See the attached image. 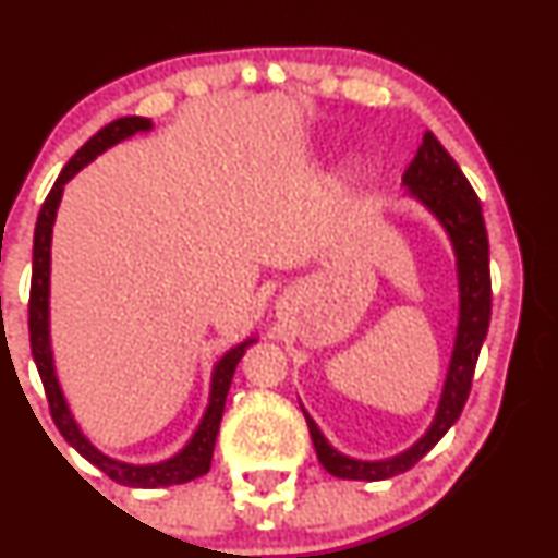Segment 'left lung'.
I'll list each match as a JSON object with an SVG mask.
<instances>
[{"label": "left lung", "instance_id": "left-lung-1", "mask_svg": "<svg viewBox=\"0 0 558 558\" xmlns=\"http://www.w3.org/2000/svg\"><path fill=\"white\" fill-rule=\"evenodd\" d=\"M403 185L422 207L433 213L435 220L444 226L457 254L459 272V325L457 341H453L451 364H448L446 386L440 393L438 412L427 433L399 457L380 459V462H362L336 451L328 444L315 420L304 412L310 425L312 444L317 459L330 475L343 480H388L401 472L412 470L430 448L448 433V427L462 414L466 396L472 388V375L483 349L490 325V265H488V230H485L483 207L464 172L453 162V157L440 146V141L430 131L422 136V144L412 165L403 172Z\"/></svg>", "mask_w": 558, "mask_h": 558}]
</instances>
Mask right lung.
Masks as SVG:
<instances>
[{"instance_id": "obj_1", "label": "right lung", "mask_w": 558, "mask_h": 558, "mask_svg": "<svg viewBox=\"0 0 558 558\" xmlns=\"http://www.w3.org/2000/svg\"><path fill=\"white\" fill-rule=\"evenodd\" d=\"M138 131H151L149 118H120L112 120L110 125L101 128L99 133H94L86 144L75 151L73 159L62 168L60 178H57L52 191H49L47 202L41 204V213L36 220V233H34V275H31V301H28V330H31V354L41 375L44 390H47L49 412L57 430L62 433V438L68 440L83 459H88L94 466H99L107 477H112L114 483L131 485V488H168V485H181L189 480H196L207 475L209 464H213V451L217 433H220V420L226 412V396L233 380L235 367H239L243 351L248 349L257 338H246V341L233 345L220 356V362L215 364L213 373V388H209V403L207 412H204L202 422L191 435V440L185 444L175 457L165 459L157 464H128L110 459L107 453H101L99 448L88 444L86 435L81 433V427L75 425L73 414H70L65 396H62L60 383L54 375V360H52V341H49V270H52V226L57 217V207H60L62 191L65 183L75 175L81 168H86L92 159H96L101 151H107L110 146L120 144L123 138H131Z\"/></svg>"}]
</instances>
